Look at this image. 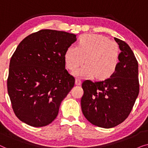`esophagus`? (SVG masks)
Segmentation results:
<instances>
[{
	"mask_svg": "<svg viewBox=\"0 0 148 148\" xmlns=\"http://www.w3.org/2000/svg\"><path fill=\"white\" fill-rule=\"evenodd\" d=\"M75 84L77 85V86H79V85L82 84V80H81L79 78H76Z\"/></svg>",
	"mask_w": 148,
	"mask_h": 148,
	"instance_id": "1",
	"label": "esophagus"
}]
</instances>
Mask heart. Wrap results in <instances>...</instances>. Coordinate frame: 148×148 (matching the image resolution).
Returning a JSON list of instances; mask_svg holds the SVG:
<instances>
[{
	"instance_id": "b5f03b06",
	"label": "heart",
	"mask_w": 148,
	"mask_h": 148,
	"mask_svg": "<svg viewBox=\"0 0 148 148\" xmlns=\"http://www.w3.org/2000/svg\"><path fill=\"white\" fill-rule=\"evenodd\" d=\"M119 54L118 44L106 36L84 34L80 37L77 46H71L66 49L64 60L67 68L74 70L82 65L86 58V65L73 74L82 77L95 75L98 79H105L116 71Z\"/></svg>"
}]
</instances>
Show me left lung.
<instances>
[{
  "label": "left lung",
  "mask_w": 148,
  "mask_h": 148,
  "mask_svg": "<svg viewBox=\"0 0 148 148\" xmlns=\"http://www.w3.org/2000/svg\"><path fill=\"white\" fill-rule=\"evenodd\" d=\"M121 50L116 71L109 78L83 82L82 112L89 122L109 129L123 123L139 95L138 62L126 42L114 38Z\"/></svg>",
  "instance_id": "obj_1"
}]
</instances>
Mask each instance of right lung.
Segmentation results:
<instances>
[{"label":"right lung","mask_w":148,"mask_h":148,"mask_svg":"<svg viewBox=\"0 0 148 148\" xmlns=\"http://www.w3.org/2000/svg\"><path fill=\"white\" fill-rule=\"evenodd\" d=\"M76 35L42 29L23 39L10 60L7 90L18 119L34 127L51 123L73 88L64 54Z\"/></svg>","instance_id":"obj_1"}]
</instances>
